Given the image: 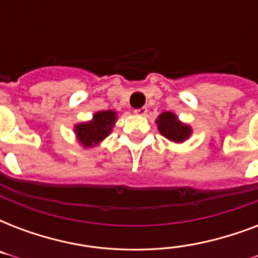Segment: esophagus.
I'll return each mask as SVG.
<instances>
[{
    "mask_svg": "<svg viewBox=\"0 0 258 258\" xmlns=\"http://www.w3.org/2000/svg\"><path fill=\"white\" fill-rule=\"evenodd\" d=\"M134 112L137 113V115H141V116H145L146 113H147V108H146V107H142V108L135 109Z\"/></svg>",
    "mask_w": 258,
    "mask_h": 258,
    "instance_id": "obj_1",
    "label": "esophagus"
}]
</instances>
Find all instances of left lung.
<instances>
[{"label": "left lung", "instance_id": "obj_1", "mask_svg": "<svg viewBox=\"0 0 258 258\" xmlns=\"http://www.w3.org/2000/svg\"><path fill=\"white\" fill-rule=\"evenodd\" d=\"M157 124L159 133L171 142H183L184 139H187L190 133H191L188 125L182 124L180 121H178L175 115L172 112H169V111L159 115Z\"/></svg>", "mask_w": 258, "mask_h": 258}]
</instances>
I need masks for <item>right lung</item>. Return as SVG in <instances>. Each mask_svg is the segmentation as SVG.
<instances>
[{
    "mask_svg": "<svg viewBox=\"0 0 258 258\" xmlns=\"http://www.w3.org/2000/svg\"><path fill=\"white\" fill-rule=\"evenodd\" d=\"M115 119L116 116L113 111H100L95 113L92 121L80 123L75 127L79 141L86 147L97 145L111 133Z\"/></svg>",
    "mask_w": 258,
    "mask_h": 258,
    "instance_id": "right-lung-1",
    "label": "right lung"
}]
</instances>
